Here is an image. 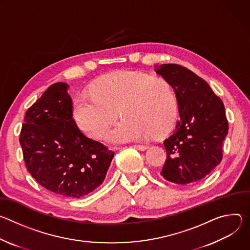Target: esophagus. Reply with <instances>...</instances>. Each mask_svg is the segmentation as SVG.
Listing matches in <instances>:
<instances>
[{
	"label": "esophagus",
	"mask_w": 250,
	"mask_h": 250,
	"mask_svg": "<svg viewBox=\"0 0 250 250\" xmlns=\"http://www.w3.org/2000/svg\"><path fill=\"white\" fill-rule=\"evenodd\" d=\"M134 148H136V149H138V150H140V151H145V150H146L147 148H148V146H142V145H135V146H132Z\"/></svg>",
	"instance_id": "34e87169"
}]
</instances>
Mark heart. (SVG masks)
Wrapping results in <instances>:
<instances>
[{
    "label": "heart",
    "mask_w": 250,
    "mask_h": 250,
    "mask_svg": "<svg viewBox=\"0 0 250 250\" xmlns=\"http://www.w3.org/2000/svg\"><path fill=\"white\" fill-rule=\"evenodd\" d=\"M89 94L74 101L76 125L94 139H101L118 111L124 118L105 136L111 144L141 140L168 128L174 119L176 100L171 85L163 78L132 71H118L100 78Z\"/></svg>",
    "instance_id": "b5f03b06"
}]
</instances>
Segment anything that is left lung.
Here are the masks:
<instances>
[{"label":"left lung","instance_id":"1","mask_svg":"<svg viewBox=\"0 0 250 250\" xmlns=\"http://www.w3.org/2000/svg\"><path fill=\"white\" fill-rule=\"evenodd\" d=\"M155 72L173 88L180 115L163 142L167 158L160 174L175 184L197 182L222 161L229 132L224 103L205 80L181 65L162 64Z\"/></svg>","mask_w":250,"mask_h":250}]
</instances>
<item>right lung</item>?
I'll return each instance as SVG.
<instances>
[{"instance_id":"add662e5","label":"right lung","mask_w":250,"mask_h":250,"mask_svg":"<svg viewBox=\"0 0 250 250\" xmlns=\"http://www.w3.org/2000/svg\"><path fill=\"white\" fill-rule=\"evenodd\" d=\"M66 83L51 85L26 111L20 144L27 171L45 189L78 199L104 180L114 152L85 136Z\"/></svg>"}]
</instances>
